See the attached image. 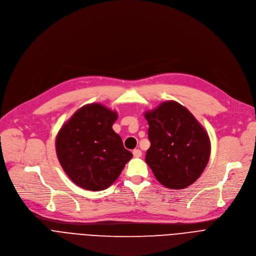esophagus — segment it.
<instances>
[{"label": "esophagus", "mask_w": 256, "mask_h": 256, "mask_svg": "<svg viewBox=\"0 0 256 256\" xmlns=\"http://www.w3.org/2000/svg\"><path fill=\"white\" fill-rule=\"evenodd\" d=\"M132 154H134V158H140V157H142V151L138 150V149L134 150V151H132Z\"/></svg>", "instance_id": "obj_1"}]
</instances>
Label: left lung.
Wrapping results in <instances>:
<instances>
[{
	"mask_svg": "<svg viewBox=\"0 0 256 256\" xmlns=\"http://www.w3.org/2000/svg\"><path fill=\"white\" fill-rule=\"evenodd\" d=\"M151 142L146 163L162 186L171 190L190 186L204 172L210 154L208 132L188 108L176 101L146 112Z\"/></svg>",
	"mask_w": 256,
	"mask_h": 256,
	"instance_id": "left-lung-1",
	"label": "left lung"
}]
</instances>
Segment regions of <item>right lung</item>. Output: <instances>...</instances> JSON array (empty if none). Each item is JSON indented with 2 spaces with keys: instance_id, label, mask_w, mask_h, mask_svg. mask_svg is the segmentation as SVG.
I'll return each mask as SVG.
<instances>
[{
  "instance_id": "right-lung-1",
  "label": "right lung",
  "mask_w": 256,
  "mask_h": 256,
  "mask_svg": "<svg viewBox=\"0 0 256 256\" xmlns=\"http://www.w3.org/2000/svg\"><path fill=\"white\" fill-rule=\"evenodd\" d=\"M118 112L99 103L87 104L62 126L56 138L58 159L78 186L103 190L118 178L132 154L112 130Z\"/></svg>"
}]
</instances>
